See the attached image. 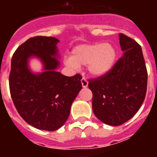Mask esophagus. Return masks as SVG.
Here are the masks:
<instances>
[{
	"label": "esophagus",
	"instance_id": "34e87169",
	"mask_svg": "<svg viewBox=\"0 0 157 157\" xmlns=\"http://www.w3.org/2000/svg\"><path fill=\"white\" fill-rule=\"evenodd\" d=\"M81 82L83 88H86V87L88 86V81H87L85 77H82V78L81 79Z\"/></svg>",
	"mask_w": 157,
	"mask_h": 157
}]
</instances>
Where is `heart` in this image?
<instances>
[{
	"label": "heart",
	"instance_id": "heart-1",
	"mask_svg": "<svg viewBox=\"0 0 157 157\" xmlns=\"http://www.w3.org/2000/svg\"><path fill=\"white\" fill-rule=\"evenodd\" d=\"M116 56V49L109 43L82 45L73 48L71 56H65L64 63L73 69L87 65L89 72L92 75L99 77L112 69Z\"/></svg>",
	"mask_w": 157,
	"mask_h": 157
}]
</instances>
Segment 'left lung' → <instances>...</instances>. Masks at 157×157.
Listing matches in <instances>:
<instances>
[{"label": "left lung", "instance_id": "left-lung-1", "mask_svg": "<svg viewBox=\"0 0 157 157\" xmlns=\"http://www.w3.org/2000/svg\"><path fill=\"white\" fill-rule=\"evenodd\" d=\"M123 55L107 74L89 80L93 111L98 120L110 126L128 121L140 109L147 90L146 67L139 44L119 34Z\"/></svg>", "mask_w": 157, "mask_h": 157}]
</instances>
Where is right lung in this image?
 I'll return each instance as SVG.
<instances>
[{"label": "right lung", "mask_w": 157, "mask_h": 157, "mask_svg": "<svg viewBox=\"0 0 157 157\" xmlns=\"http://www.w3.org/2000/svg\"><path fill=\"white\" fill-rule=\"evenodd\" d=\"M59 41L45 36L27 40L14 52L9 75L11 97L19 114L32 127L48 131L64 124L82 89L79 74L67 77L56 71ZM34 56L43 63L41 73L34 74L29 68V59Z\"/></svg>", "instance_id": "add662e5"}]
</instances>
